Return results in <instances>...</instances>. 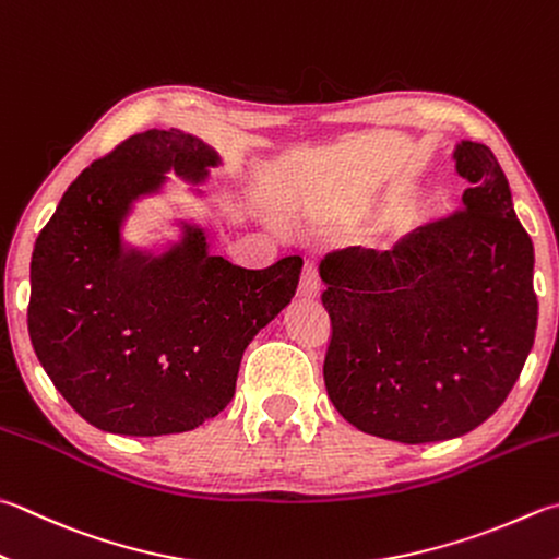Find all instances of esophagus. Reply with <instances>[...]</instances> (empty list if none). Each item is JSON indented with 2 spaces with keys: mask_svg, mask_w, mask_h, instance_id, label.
<instances>
[{
  "mask_svg": "<svg viewBox=\"0 0 559 559\" xmlns=\"http://www.w3.org/2000/svg\"><path fill=\"white\" fill-rule=\"evenodd\" d=\"M319 294V272H316V262L307 260L301 267V280H299V297L301 299H313Z\"/></svg>",
  "mask_w": 559,
  "mask_h": 559,
  "instance_id": "1",
  "label": "esophagus"
}]
</instances>
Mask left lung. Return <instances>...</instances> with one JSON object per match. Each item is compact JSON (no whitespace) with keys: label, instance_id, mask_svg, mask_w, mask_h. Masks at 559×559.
I'll use <instances>...</instances> for the list:
<instances>
[{"label":"left lung","instance_id":"1","mask_svg":"<svg viewBox=\"0 0 559 559\" xmlns=\"http://www.w3.org/2000/svg\"><path fill=\"white\" fill-rule=\"evenodd\" d=\"M462 206L394 250L325 255L323 379L338 414L418 445L469 433L507 402L528 357L538 297L533 240L493 153L462 141Z\"/></svg>","mask_w":559,"mask_h":559}]
</instances>
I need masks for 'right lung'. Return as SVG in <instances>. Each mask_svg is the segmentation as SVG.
I'll return each instance as SVG.
<instances>
[{"mask_svg":"<svg viewBox=\"0 0 559 559\" xmlns=\"http://www.w3.org/2000/svg\"><path fill=\"white\" fill-rule=\"evenodd\" d=\"M216 160L177 129L135 133L82 170L36 238L31 343L66 402L109 433H185L214 418L248 343L297 292L299 255L246 270L209 255L192 226L163 258L121 248L133 199L167 170L197 177Z\"/></svg>","mask_w":559,"mask_h":559,"instance_id":"1","label":"right lung"}]
</instances>
